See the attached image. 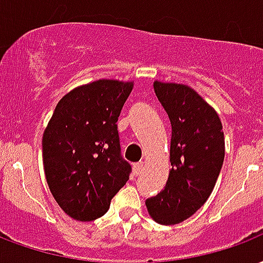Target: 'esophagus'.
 Instances as JSON below:
<instances>
[{
    "mask_svg": "<svg viewBox=\"0 0 263 263\" xmlns=\"http://www.w3.org/2000/svg\"><path fill=\"white\" fill-rule=\"evenodd\" d=\"M142 167H143V163H142V161H139V163H134V173H135V176H138V174L141 173Z\"/></svg>",
    "mask_w": 263,
    "mask_h": 263,
    "instance_id": "34e87169",
    "label": "esophagus"
}]
</instances>
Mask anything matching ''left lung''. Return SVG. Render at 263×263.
<instances>
[{
  "mask_svg": "<svg viewBox=\"0 0 263 263\" xmlns=\"http://www.w3.org/2000/svg\"><path fill=\"white\" fill-rule=\"evenodd\" d=\"M153 87L171 122V170L146 208L157 223L178 224L211 196L224 160V134L217 112L194 89L157 81Z\"/></svg>",
  "mask_w": 263,
  "mask_h": 263,
  "instance_id": "8db88e82",
  "label": "left lung"
}]
</instances>
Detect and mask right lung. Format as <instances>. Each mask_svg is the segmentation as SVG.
<instances>
[{
    "label": "right lung",
    "instance_id": "right-lung-1",
    "mask_svg": "<svg viewBox=\"0 0 263 263\" xmlns=\"http://www.w3.org/2000/svg\"><path fill=\"white\" fill-rule=\"evenodd\" d=\"M132 87V82L100 79L73 89L58 102L43 134L48 188L75 220L104 215L129 180L117 121Z\"/></svg>",
    "mask_w": 263,
    "mask_h": 263
}]
</instances>
